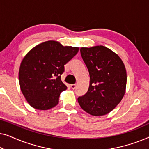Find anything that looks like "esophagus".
I'll use <instances>...</instances> for the list:
<instances>
[{
    "label": "esophagus",
    "instance_id": "34e87169",
    "mask_svg": "<svg viewBox=\"0 0 149 149\" xmlns=\"http://www.w3.org/2000/svg\"><path fill=\"white\" fill-rule=\"evenodd\" d=\"M70 87H71V89H74L75 88H76L77 85H76V84H71V85H70Z\"/></svg>",
    "mask_w": 149,
    "mask_h": 149
}]
</instances>
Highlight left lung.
Returning a JSON list of instances; mask_svg holds the SVG:
<instances>
[{
	"mask_svg": "<svg viewBox=\"0 0 149 149\" xmlns=\"http://www.w3.org/2000/svg\"><path fill=\"white\" fill-rule=\"evenodd\" d=\"M80 52L90 81L88 91L78 97V102L91 115H107L125 94L127 74L123 62L117 54L102 45L81 47Z\"/></svg>",
	"mask_w": 149,
	"mask_h": 149,
	"instance_id": "obj_1",
	"label": "left lung"
}]
</instances>
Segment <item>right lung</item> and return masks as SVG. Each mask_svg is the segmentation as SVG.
<instances>
[{"label": "right lung", "mask_w": 149, "mask_h": 149, "mask_svg": "<svg viewBox=\"0 0 149 149\" xmlns=\"http://www.w3.org/2000/svg\"><path fill=\"white\" fill-rule=\"evenodd\" d=\"M79 49L49 40L26 55L20 64L19 82L24 96L32 107L45 111L58 104L60 93L67 89L61 80L64 65Z\"/></svg>", "instance_id": "right-lung-1"}]
</instances>
